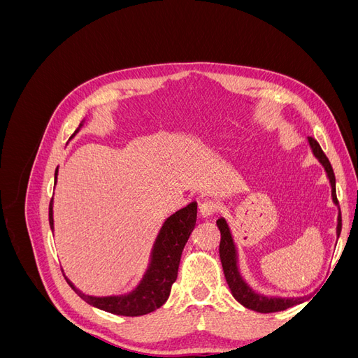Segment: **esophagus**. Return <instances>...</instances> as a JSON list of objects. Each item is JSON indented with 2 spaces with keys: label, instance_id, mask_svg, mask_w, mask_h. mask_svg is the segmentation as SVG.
<instances>
[{
  "label": "esophagus",
  "instance_id": "obj_1",
  "mask_svg": "<svg viewBox=\"0 0 358 358\" xmlns=\"http://www.w3.org/2000/svg\"><path fill=\"white\" fill-rule=\"evenodd\" d=\"M220 206L213 203V201H204L201 206H200V216L201 218H210V216H213L216 212H218Z\"/></svg>",
  "mask_w": 358,
  "mask_h": 358
}]
</instances>
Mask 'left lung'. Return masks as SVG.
<instances>
[{
  "instance_id": "obj_1",
  "label": "left lung",
  "mask_w": 358,
  "mask_h": 358,
  "mask_svg": "<svg viewBox=\"0 0 358 358\" xmlns=\"http://www.w3.org/2000/svg\"><path fill=\"white\" fill-rule=\"evenodd\" d=\"M309 146L312 149V154L318 159L320 164L326 170L327 179L330 182L331 187V199L334 206H338V197H336V178L331 169V164L326 154L322 152L321 146L315 138L309 137L308 138ZM216 225L221 231V243H220V257H221V263H222V270L227 279V284L230 287V291L233 297L243 305L245 308L255 310V312H262V313H270V312H279V310H285L291 306H296L303 303V299L305 297H278V296H266L262 294V292L255 291L251 285L246 282V279L243 278L241 267H239V252H237V245L234 242V237L231 233V229L229 222H227L225 218H220L216 221ZM342 230V215L341 210L338 213V227H336V236H341Z\"/></svg>"
}]
</instances>
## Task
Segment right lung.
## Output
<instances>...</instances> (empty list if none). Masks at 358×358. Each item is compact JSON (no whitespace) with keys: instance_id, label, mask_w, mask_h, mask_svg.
I'll return each instance as SVG.
<instances>
[{"instance_id":"right-lung-1","label":"right lung","mask_w":358,"mask_h":358,"mask_svg":"<svg viewBox=\"0 0 358 358\" xmlns=\"http://www.w3.org/2000/svg\"><path fill=\"white\" fill-rule=\"evenodd\" d=\"M85 119L79 128L76 129L71 138L80 131ZM58 178V169L55 171V185ZM197 220V203H189L162 222L157 234L152 249H150L149 264L143 278L134 289L125 294L117 296H90L85 294L79 288H76L71 280L66 276L69 285L74 289L76 294L83 299L88 305L99 308L101 310L124 317H140L161 308L167 301L171 285L178 278V270L180 263V255L185 248L189 236L196 227ZM49 224L53 231V199L49 208Z\"/></svg>"}]
</instances>
